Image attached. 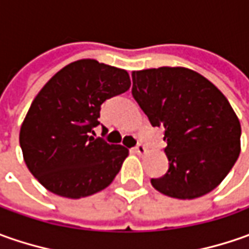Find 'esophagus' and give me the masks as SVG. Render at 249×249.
Instances as JSON below:
<instances>
[{"label": "esophagus", "mask_w": 249, "mask_h": 249, "mask_svg": "<svg viewBox=\"0 0 249 249\" xmlns=\"http://www.w3.org/2000/svg\"><path fill=\"white\" fill-rule=\"evenodd\" d=\"M134 152H136L137 155H140V157H142V155H145V154H147V148H145L142 144H139V145L134 148Z\"/></svg>", "instance_id": "obj_1"}]
</instances>
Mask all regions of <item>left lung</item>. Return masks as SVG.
<instances>
[{"instance_id": "obj_1", "label": "left lung", "mask_w": 249, "mask_h": 249, "mask_svg": "<svg viewBox=\"0 0 249 249\" xmlns=\"http://www.w3.org/2000/svg\"><path fill=\"white\" fill-rule=\"evenodd\" d=\"M131 94L152 126L165 127L169 170L152 187L172 198L211 193L234 166L241 124L222 91L202 74L181 66L131 73Z\"/></svg>"}]
</instances>
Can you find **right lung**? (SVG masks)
<instances>
[{
    "instance_id": "right-lung-1",
    "label": "right lung",
    "mask_w": 249,
    "mask_h": 249,
    "mask_svg": "<svg viewBox=\"0 0 249 249\" xmlns=\"http://www.w3.org/2000/svg\"><path fill=\"white\" fill-rule=\"evenodd\" d=\"M127 71L95 59L66 65L36 95L19 142L24 163L48 191L83 198L107 188L129 149L94 139L102 102L130 89Z\"/></svg>"
}]
</instances>
